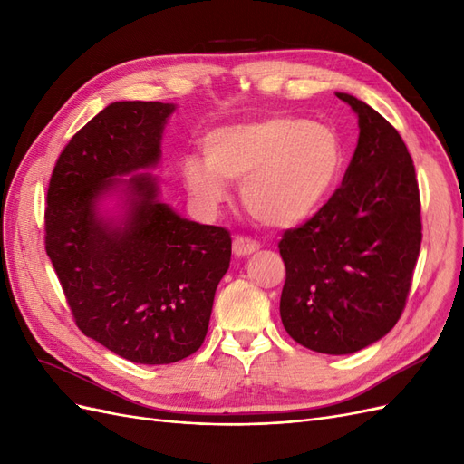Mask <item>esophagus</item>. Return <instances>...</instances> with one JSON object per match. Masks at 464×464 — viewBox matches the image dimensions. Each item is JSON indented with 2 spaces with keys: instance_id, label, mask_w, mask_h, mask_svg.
I'll use <instances>...</instances> for the list:
<instances>
[{
  "instance_id": "obj_1",
  "label": "esophagus",
  "mask_w": 464,
  "mask_h": 464,
  "mask_svg": "<svg viewBox=\"0 0 464 464\" xmlns=\"http://www.w3.org/2000/svg\"><path fill=\"white\" fill-rule=\"evenodd\" d=\"M257 249H259V244L256 240H251V237H246V236H236L234 237L232 251H234L236 257L251 256V254H256Z\"/></svg>"
}]
</instances>
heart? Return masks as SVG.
Wrapping results in <instances>:
<instances>
[{
  "label": "heart",
  "instance_id": "obj_1",
  "mask_svg": "<svg viewBox=\"0 0 464 464\" xmlns=\"http://www.w3.org/2000/svg\"><path fill=\"white\" fill-rule=\"evenodd\" d=\"M205 161L181 166L188 191L205 208L228 198L227 181L242 184L247 213L273 228L312 218L339 181L344 150L339 133L300 118H266L215 130L205 139Z\"/></svg>",
  "mask_w": 464,
  "mask_h": 464
}]
</instances>
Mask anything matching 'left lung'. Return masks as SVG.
<instances>
[{
  "label": "left lung",
  "mask_w": 464,
  "mask_h": 464,
  "mask_svg": "<svg viewBox=\"0 0 464 464\" xmlns=\"http://www.w3.org/2000/svg\"><path fill=\"white\" fill-rule=\"evenodd\" d=\"M341 188L278 242L286 266L280 319L298 344L353 354L385 336L406 305L422 242L414 162L399 131L366 102Z\"/></svg>",
  "instance_id": "left-lung-1"
}]
</instances>
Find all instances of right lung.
I'll use <instances>...</instances> for the list:
<instances>
[{"instance_id":"obj_1","label":"right lung","mask_w":464,"mask_h":464,"mask_svg":"<svg viewBox=\"0 0 464 464\" xmlns=\"http://www.w3.org/2000/svg\"><path fill=\"white\" fill-rule=\"evenodd\" d=\"M174 110L139 101L106 106L62 150L44 215L46 254L77 327L149 366L198 353L232 256L227 228L179 217L159 201L157 179L137 174L159 164ZM111 192L122 199L118 218L97 208Z\"/></svg>"}]
</instances>
